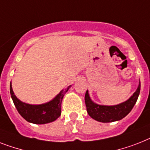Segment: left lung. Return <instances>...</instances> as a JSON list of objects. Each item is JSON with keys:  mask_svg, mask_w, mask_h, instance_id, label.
Wrapping results in <instances>:
<instances>
[{"mask_svg": "<svg viewBox=\"0 0 150 150\" xmlns=\"http://www.w3.org/2000/svg\"><path fill=\"white\" fill-rule=\"evenodd\" d=\"M140 92V81L137 89L127 101L116 105H99L91 100L88 92L86 91L85 103L88 115L93 119L101 122H111L123 119L132 109L138 99Z\"/></svg>", "mask_w": 150, "mask_h": 150, "instance_id": "left-lung-1", "label": "left lung"}]
</instances>
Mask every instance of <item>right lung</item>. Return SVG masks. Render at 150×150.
Segmentation results:
<instances>
[{
    "mask_svg": "<svg viewBox=\"0 0 150 150\" xmlns=\"http://www.w3.org/2000/svg\"><path fill=\"white\" fill-rule=\"evenodd\" d=\"M70 86L62 90L53 100L41 105H29L21 102L12 90L11 82L10 92L16 109L26 121L35 124H45L54 121L61 115L62 98Z\"/></svg>",
    "mask_w": 150,
    "mask_h": 150,
    "instance_id": "obj_1",
    "label": "right lung"
}]
</instances>
